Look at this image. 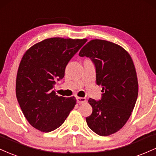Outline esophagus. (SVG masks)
Returning a JSON list of instances; mask_svg holds the SVG:
<instances>
[{
  "instance_id": "esophagus-1",
  "label": "esophagus",
  "mask_w": 156,
  "mask_h": 156,
  "mask_svg": "<svg viewBox=\"0 0 156 156\" xmlns=\"http://www.w3.org/2000/svg\"><path fill=\"white\" fill-rule=\"evenodd\" d=\"M76 101H77L78 103L82 104V103H85L86 101V99L83 97H76Z\"/></svg>"
}]
</instances>
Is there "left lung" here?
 Segmentation results:
<instances>
[{"mask_svg": "<svg viewBox=\"0 0 156 156\" xmlns=\"http://www.w3.org/2000/svg\"><path fill=\"white\" fill-rule=\"evenodd\" d=\"M80 57L91 59L97 85L102 87L101 100L89 99L93 108L86 118L88 127L101 136L115 133L130 118L139 92L137 74L130 54L120 45L91 40L80 50Z\"/></svg>", "mask_w": 156, "mask_h": 156, "instance_id": "1", "label": "left lung"}]
</instances>
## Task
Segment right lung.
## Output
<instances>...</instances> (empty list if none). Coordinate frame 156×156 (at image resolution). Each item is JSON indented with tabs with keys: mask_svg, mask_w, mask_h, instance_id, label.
I'll list each match as a JSON object with an SVG mask.
<instances>
[{
	"mask_svg": "<svg viewBox=\"0 0 156 156\" xmlns=\"http://www.w3.org/2000/svg\"><path fill=\"white\" fill-rule=\"evenodd\" d=\"M87 39L51 37L29 48L23 56L16 78V97L33 127L48 133L60 127L76 104L74 97L56 95L53 87L64 77L70 59Z\"/></svg>",
	"mask_w": 156,
	"mask_h": 156,
	"instance_id": "add662e5",
	"label": "right lung"
}]
</instances>
